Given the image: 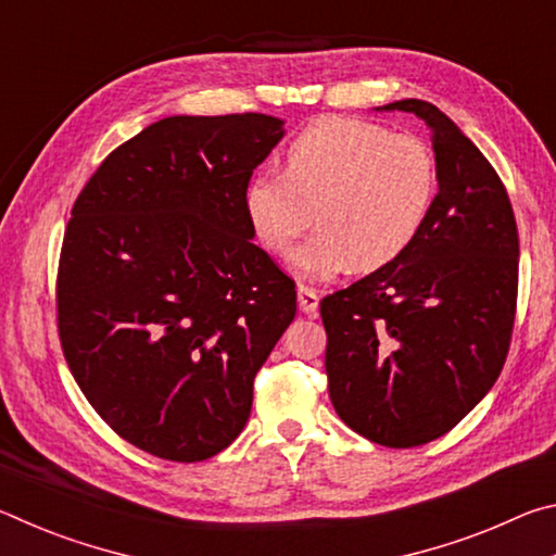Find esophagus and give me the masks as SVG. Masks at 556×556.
<instances>
[{
    "mask_svg": "<svg viewBox=\"0 0 556 556\" xmlns=\"http://www.w3.org/2000/svg\"><path fill=\"white\" fill-rule=\"evenodd\" d=\"M296 296H299V308H301V312H304V314H316V308H318L316 289H308V287L301 285L296 289Z\"/></svg>",
    "mask_w": 556,
    "mask_h": 556,
    "instance_id": "34e87169",
    "label": "esophagus"
}]
</instances>
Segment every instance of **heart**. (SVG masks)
<instances>
[{
    "mask_svg": "<svg viewBox=\"0 0 556 556\" xmlns=\"http://www.w3.org/2000/svg\"><path fill=\"white\" fill-rule=\"evenodd\" d=\"M439 193L434 149L414 135L353 117H324L287 147L285 172L260 168L242 205L257 240L294 255L306 279H333L355 267L375 271L407 252L425 230Z\"/></svg>",
    "mask_w": 556,
    "mask_h": 556,
    "instance_id": "obj_1",
    "label": "heart"
}]
</instances>
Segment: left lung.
Here are the masks:
<instances>
[{
    "label": "left lung",
    "mask_w": 556,
    "mask_h": 556,
    "mask_svg": "<svg viewBox=\"0 0 556 556\" xmlns=\"http://www.w3.org/2000/svg\"><path fill=\"white\" fill-rule=\"evenodd\" d=\"M380 110L427 122L439 193L404 255L321 299L326 375L348 427L412 448L454 429L501 375L520 240L501 176L444 112L425 100Z\"/></svg>",
    "instance_id": "obj_1"
}]
</instances>
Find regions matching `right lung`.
<instances>
[{
	"mask_svg": "<svg viewBox=\"0 0 556 556\" xmlns=\"http://www.w3.org/2000/svg\"><path fill=\"white\" fill-rule=\"evenodd\" d=\"M281 125L159 119L73 203L55 281L65 363L110 429L152 456L193 464L230 446L296 316L294 279L252 242L242 205Z\"/></svg>",
	"mask_w": 556,
	"mask_h": 556,
	"instance_id": "right-lung-1",
	"label": "right lung"
}]
</instances>
